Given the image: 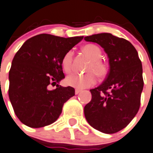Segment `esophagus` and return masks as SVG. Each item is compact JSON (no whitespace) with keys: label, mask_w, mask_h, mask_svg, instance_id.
Segmentation results:
<instances>
[{"label":"esophagus","mask_w":153,"mask_h":153,"mask_svg":"<svg viewBox=\"0 0 153 153\" xmlns=\"http://www.w3.org/2000/svg\"><path fill=\"white\" fill-rule=\"evenodd\" d=\"M80 92H81L80 89H77L76 88V89H75V92H74V93H75V95H78Z\"/></svg>","instance_id":"obj_1"}]
</instances>
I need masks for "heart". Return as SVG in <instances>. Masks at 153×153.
Here are the masks:
<instances>
[{"label":"heart","mask_w":153,"mask_h":153,"mask_svg":"<svg viewBox=\"0 0 153 153\" xmlns=\"http://www.w3.org/2000/svg\"><path fill=\"white\" fill-rule=\"evenodd\" d=\"M83 51L92 60L88 66V70L95 71L99 76H104L107 72V67L105 63L100 61L102 52L100 47L94 44H88L83 47ZM73 54V51H69L63 57L62 68L66 73H69L72 70ZM93 71H89L86 74H71L65 79L66 84L79 89L92 86L96 84L97 80L96 74Z\"/></svg>","instance_id":"b5f03b06"}]
</instances>
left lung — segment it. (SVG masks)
<instances>
[{
    "label": "left lung",
    "instance_id": "obj_1",
    "mask_svg": "<svg viewBox=\"0 0 153 153\" xmlns=\"http://www.w3.org/2000/svg\"><path fill=\"white\" fill-rule=\"evenodd\" d=\"M84 39L103 48L110 66L104 82L90 90L92 100L85 106V117L96 130L114 134L125 128L139 110L144 85L142 62L129 41L111 33Z\"/></svg>",
    "mask_w": 153,
    "mask_h": 153
}]
</instances>
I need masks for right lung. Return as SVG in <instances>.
<instances>
[{"label":"right lung","mask_w":153,"mask_h":153,"mask_svg":"<svg viewBox=\"0 0 153 153\" xmlns=\"http://www.w3.org/2000/svg\"><path fill=\"white\" fill-rule=\"evenodd\" d=\"M83 36L69 38L39 34L26 40L16 53L9 71L8 96L15 114L30 128L55 122L74 88L58 83L65 79L62 59ZM50 84L57 88L51 91Z\"/></svg>","instance_id":"obj_1"}]
</instances>
